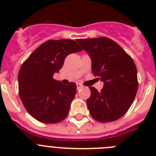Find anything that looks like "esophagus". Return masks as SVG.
<instances>
[{"instance_id": "esophagus-1", "label": "esophagus", "mask_w": 156, "mask_h": 156, "mask_svg": "<svg viewBox=\"0 0 156 156\" xmlns=\"http://www.w3.org/2000/svg\"><path fill=\"white\" fill-rule=\"evenodd\" d=\"M76 87H77V90H80V88H82V86H81L80 83H76Z\"/></svg>"}]
</instances>
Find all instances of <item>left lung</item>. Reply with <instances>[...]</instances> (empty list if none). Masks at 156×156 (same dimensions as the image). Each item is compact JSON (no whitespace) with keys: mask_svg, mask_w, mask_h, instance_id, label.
Listing matches in <instances>:
<instances>
[{"mask_svg":"<svg viewBox=\"0 0 156 156\" xmlns=\"http://www.w3.org/2000/svg\"><path fill=\"white\" fill-rule=\"evenodd\" d=\"M77 42L91 58V69L104 82L98 91L90 87L87 105L94 119L112 122L126 114L138 88L137 68L133 59L118 44L108 37L79 39Z\"/></svg>","mask_w":156,"mask_h":156,"instance_id":"1","label":"left lung"}]
</instances>
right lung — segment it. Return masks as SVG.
Returning a JSON list of instances; mask_svg holds the SVG:
<instances>
[{"label": "right lung", "mask_w": 156, "mask_h": 156, "mask_svg": "<svg viewBox=\"0 0 156 156\" xmlns=\"http://www.w3.org/2000/svg\"><path fill=\"white\" fill-rule=\"evenodd\" d=\"M73 40H49L23 62L18 75L19 97L30 115L44 123H56L68 115L76 85L62 84L53 78L69 54L81 51Z\"/></svg>", "instance_id": "1"}]
</instances>
